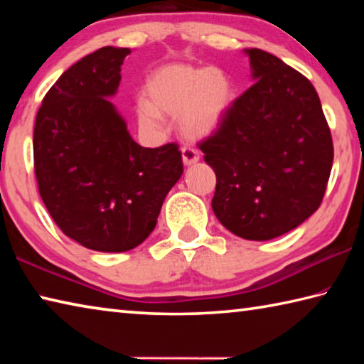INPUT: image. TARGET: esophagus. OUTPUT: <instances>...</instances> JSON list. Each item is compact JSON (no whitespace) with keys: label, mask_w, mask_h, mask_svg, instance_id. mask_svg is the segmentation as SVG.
Listing matches in <instances>:
<instances>
[{"label":"esophagus","mask_w":364,"mask_h":364,"mask_svg":"<svg viewBox=\"0 0 364 364\" xmlns=\"http://www.w3.org/2000/svg\"><path fill=\"white\" fill-rule=\"evenodd\" d=\"M181 154H183V164L186 165V167H191V165L197 164V162H199V159H200L199 152L193 149V147H183Z\"/></svg>","instance_id":"obj_1"}]
</instances>
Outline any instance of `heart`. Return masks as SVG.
Instances as JSON below:
<instances>
[{
  "mask_svg": "<svg viewBox=\"0 0 364 364\" xmlns=\"http://www.w3.org/2000/svg\"><path fill=\"white\" fill-rule=\"evenodd\" d=\"M146 101H138L134 114L141 128L157 130L162 115L178 117L180 133L188 139L213 134L231 106V82L213 67L197 69L168 64L154 70L144 85Z\"/></svg>",
  "mask_w": 364,
  "mask_h": 364,
  "instance_id": "obj_1",
  "label": "heart"
}]
</instances>
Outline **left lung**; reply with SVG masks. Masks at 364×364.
I'll list each match as a JSON object with an SVG mask.
<instances>
[{
	"label": "left lung",
	"instance_id": "1",
	"mask_svg": "<svg viewBox=\"0 0 364 364\" xmlns=\"http://www.w3.org/2000/svg\"><path fill=\"white\" fill-rule=\"evenodd\" d=\"M254 85L199 143L217 175L213 213L228 231L269 241L321 205L334 159L315 86L262 49H244Z\"/></svg>",
	"mask_w": 364,
	"mask_h": 364
}]
</instances>
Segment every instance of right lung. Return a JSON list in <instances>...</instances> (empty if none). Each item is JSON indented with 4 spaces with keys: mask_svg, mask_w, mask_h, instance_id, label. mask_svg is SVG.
Segmentation results:
<instances>
[{
    "mask_svg": "<svg viewBox=\"0 0 364 364\" xmlns=\"http://www.w3.org/2000/svg\"><path fill=\"white\" fill-rule=\"evenodd\" d=\"M130 53L104 46L80 59L51 86L35 120L41 199L65 236L97 252H127L147 239L183 175L178 146H139L109 101Z\"/></svg>",
    "mask_w": 364,
    "mask_h": 364,
    "instance_id": "obj_1",
    "label": "right lung"
}]
</instances>
